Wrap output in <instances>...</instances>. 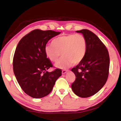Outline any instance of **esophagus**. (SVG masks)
<instances>
[{
    "label": "esophagus",
    "instance_id": "obj_1",
    "mask_svg": "<svg viewBox=\"0 0 121 121\" xmlns=\"http://www.w3.org/2000/svg\"><path fill=\"white\" fill-rule=\"evenodd\" d=\"M67 71H68V70H63L62 71V73L63 75H64V74H65V73H66L67 72Z\"/></svg>",
    "mask_w": 121,
    "mask_h": 121
}]
</instances>
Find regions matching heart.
I'll return each instance as SVG.
<instances>
[{
    "instance_id": "obj_1",
    "label": "heart",
    "mask_w": 121,
    "mask_h": 121,
    "mask_svg": "<svg viewBox=\"0 0 121 121\" xmlns=\"http://www.w3.org/2000/svg\"><path fill=\"white\" fill-rule=\"evenodd\" d=\"M87 43L81 34H69L56 38L44 48L46 56L52 62L58 61L61 54L63 57L55 64L56 68L66 69L73 64H78L86 55Z\"/></svg>"
}]
</instances>
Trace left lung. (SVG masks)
I'll use <instances>...</instances> for the list:
<instances>
[{"label":"left lung","mask_w":121,"mask_h":121,"mask_svg":"<svg viewBox=\"0 0 121 121\" xmlns=\"http://www.w3.org/2000/svg\"><path fill=\"white\" fill-rule=\"evenodd\" d=\"M76 32L85 37L87 50L83 60L71 69L76 76L71 89L78 97L87 98L99 92L107 80L109 53L105 45L92 32L82 29Z\"/></svg>","instance_id":"1"}]
</instances>
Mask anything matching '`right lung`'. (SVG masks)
<instances>
[{
	"instance_id": "right-lung-1",
	"label": "right lung",
	"mask_w": 121,
	"mask_h": 121,
	"mask_svg": "<svg viewBox=\"0 0 121 121\" xmlns=\"http://www.w3.org/2000/svg\"><path fill=\"white\" fill-rule=\"evenodd\" d=\"M60 34L34 30L24 36L16 46L13 62L14 75L23 91L32 98L48 95L62 75L60 69L47 71L53 65L44 52L48 41Z\"/></svg>"
}]
</instances>
